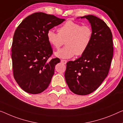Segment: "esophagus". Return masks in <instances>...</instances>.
<instances>
[{"label": "esophagus", "mask_w": 123, "mask_h": 123, "mask_svg": "<svg viewBox=\"0 0 123 123\" xmlns=\"http://www.w3.org/2000/svg\"><path fill=\"white\" fill-rule=\"evenodd\" d=\"M61 62L63 64H66V63H67V61H66V60H61Z\"/></svg>", "instance_id": "esophagus-1"}]
</instances>
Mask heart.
<instances>
[{"instance_id": "b5f03b06", "label": "heart", "mask_w": 123, "mask_h": 123, "mask_svg": "<svg viewBox=\"0 0 123 123\" xmlns=\"http://www.w3.org/2000/svg\"><path fill=\"white\" fill-rule=\"evenodd\" d=\"M58 34L50 30L47 32L49 43L56 49L63 45L66 46L55 53L60 58L67 59L75 55H83L90 45L93 32L92 27L88 25H81L76 22L68 20L57 29Z\"/></svg>"}]
</instances>
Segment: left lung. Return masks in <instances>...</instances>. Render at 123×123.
Segmentation results:
<instances>
[{"label":"left lung","mask_w":123,"mask_h":123,"mask_svg":"<svg viewBox=\"0 0 123 123\" xmlns=\"http://www.w3.org/2000/svg\"><path fill=\"white\" fill-rule=\"evenodd\" d=\"M91 24L93 35L81 57L67 63L65 77L74 94L87 95L98 88L107 77L113 55L112 33L102 19L92 15L80 17Z\"/></svg>","instance_id":"obj_1"}]
</instances>
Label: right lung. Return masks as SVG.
Returning <instances> with one entry per match:
<instances>
[{
	"instance_id": "right-lung-1",
	"label": "right lung",
	"mask_w": 123,
	"mask_h": 123,
	"mask_svg": "<svg viewBox=\"0 0 123 123\" xmlns=\"http://www.w3.org/2000/svg\"><path fill=\"white\" fill-rule=\"evenodd\" d=\"M65 20L38 12L27 16L16 28L12 47L13 74L26 92L38 94L50 85L55 67L60 60H49L53 51L47 32Z\"/></svg>"
}]
</instances>
